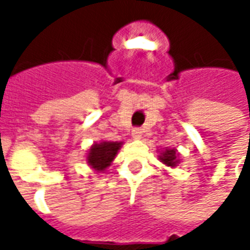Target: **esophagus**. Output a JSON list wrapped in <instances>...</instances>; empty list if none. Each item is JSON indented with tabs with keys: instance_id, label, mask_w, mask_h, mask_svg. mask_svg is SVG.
I'll return each instance as SVG.
<instances>
[{
	"instance_id": "obj_1",
	"label": "esophagus",
	"mask_w": 250,
	"mask_h": 250,
	"mask_svg": "<svg viewBox=\"0 0 250 250\" xmlns=\"http://www.w3.org/2000/svg\"><path fill=\"white\" fill-rule=\"evenodd\" d=\"M131 136L136 139V141H139L142 138V130L141 128H134V130L131 131Z\"/></svg>"
}]
</instances>
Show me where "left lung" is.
Returning a JSON list of instances; mask_svg holds the SVG:
<instances>
[{
  "label": "left lung",
  "mask_w": 250,
  "mask_h": 250,
  "mask_svg": "<svg viewBox=\"0 0 250 250\" xmlns=\"http://www.w3.org/2000/svg\"><path fill=\"white\" fill-rule=\"evenodd\" d=\"M159 155L158 159L167 167H177L179 163V152L177 148H171V147H166L163 150H159Z\"/></svg>",
  "instance_id": "1"
}]
</instances>
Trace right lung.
I'll list each match as a JSON object with an SVG mask.
<instances>
[{"label": "right lung", "mask_w": 250, "mask_h": 250, "mask_svg": "<svg viewBox=\"0 0 250 250\" xmlns=\"http://www.w3.org/2000/svg\"><path fill=\"white\" fill-rule=\"evenodd\" d=\"M122 146L123 142H95L87 152L85 161L88 166L95 170L96 174L104 173L111 166V163L114 162Z\"/></svg>", "instance_id": "add662e5"}]
</instances>
